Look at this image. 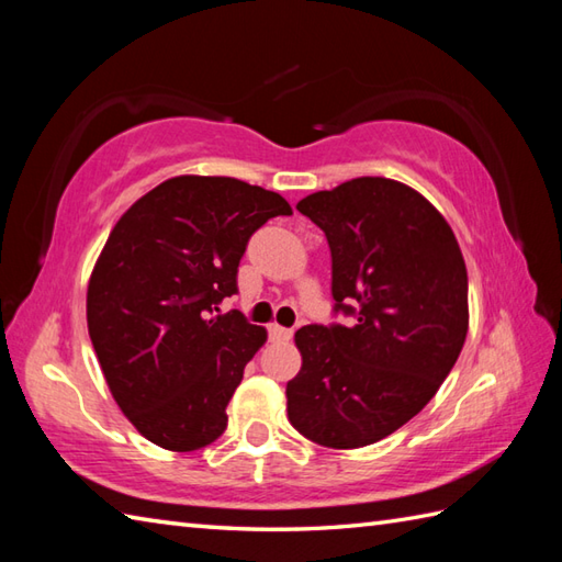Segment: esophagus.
Masks as SVG:
<instances>
[{
	"label": "esophagus",
	"instance_id": "obj_1",
	"mask_svg": "<svg viewBox=\"0 0 562 562\" xmlns=\"http://www.w3.org/2000/svg\"><path fill=\"white\" fill-rule=\"evenodd\" d=\"M268 330H270V338H272V340H290V338H292V328L270 324Z\"/></svg>",
	"mask_w": 562,
	"mask_h": 562
}]
</instances>
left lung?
Segmentation results:
<instances>
[{
	"instance_id": "left-lung-1",
	"label": "left lung",
	"mask_w": 562,
	"mask_h": 562,
	"mask_svg": "<svg viewBox=\"0 0 562 562\" xmlns=\"http://www.w3.org/2000/svg\"><path fill=\"white\" fill-rule=\"evenodd\" d=\"M328 238L333 312L352 326L296 330L302 369L288 381L296 432L357 449L420 413L469 333V274L447 220L391 178L362 176L296 205Z\"/></svg>"
}]
</instances>
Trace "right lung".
Listing matches in <instances>:
<instances>
[{
  "mask_svg": "<svg viewBox=\"0 0 562 562\" xmlns=\"http://www.w3.org/2000/svg\"><path fill=\"white\" fill-rule=\"evenodd\" d=\"M290 202L224 176H178L130 207L87 292L93 350L115 403L142 435L195 451L226 429V405L266 328L217 314L238 292L248 238Z\"/></svg>",
  "mask_w": 562,
  "mask_h": 562,
  "instance_id": "add662e5",
  "label": "right lung"
}]
</instances>
